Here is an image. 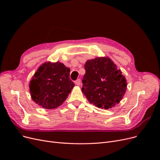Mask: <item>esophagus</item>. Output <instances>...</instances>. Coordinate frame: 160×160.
<instances>
[{
  "label": "esophagus",
  "mask_w": 160,
  "mask_h": 160,
  "mask_svg": "<svg viewBox=\"0 0 160 160\" xmlns=\"http://www.w3.org/2000/svg\"><path fill=\"white\" fill-rule=\"evenodd\" d=\"M75 83L76 84V85H80V84H81V79H77L75 81Z\"/></svg>",
  "instance_id": "obj_1"
}]
</instances>
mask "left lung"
I'll return each mask as SVG.
<instances>
[{
    "label": "left lung",
    "mask_w": 160,
    "mask_h": 160,
    "mask_svg": "<svg viewBox=\"0 0 160 160\" xmlns=\"http://www.w3.org/2000/svg\"><path fill=\"white\" fill-rule=\"evenodd\" d=\"M85 69L81 91L90 103L108 109L122 101L127 90L126 79L109 57L88 60Z\"/></svg>",
    "instance_id": "obj_1"
}]
</instances>
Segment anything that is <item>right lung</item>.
Wrapping results in <instances>:
<instances>
[{"label":"right lung","mask_w":160,"mask_h":160,"mask_svg":"<svg viewBox=\"0 0 160 160\" xmlns=\"http://www.w3.org/2000/svg\"><path fill=\"white\" fill-rule=\"evenodd\" d=\"M69 72V68L58 61H47L38 67L29 83L34 102L46 109L61 106L75 86Z\"/></svg>","instance_id":"add662e5"}]
</instances>
